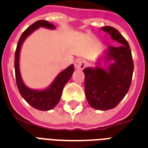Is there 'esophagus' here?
Returning a JSON list of instances; mask_svg holds the SVG:
<instances>
[{"label": "esophagus", "mask_w": 148, "mask_h": 148, "mask_svg": "<svg viewBox=\"0 0 148 148\" xmlns=\"http://www.w3.org/2000/svg\"><path fill=\"white\" fill-rule=\"evenodd\" d=\"M85 66V64L82 60H76L74 62V67L76 70H83Z\"/></svg>", "instance_id": "obj_1"}]
</instances>
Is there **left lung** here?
Here are the masks:
<instances>
[{"label":"left lung","mask_w":148,"mask_h":148,"mask_svg":"<svg viewBox=\"0 0 148 148\" xmlns=\"http://www.w3.org/2000/svg\"><path fill=\"white\" fill-rule=\"evenodd\" d=\"M101 30L121 45L118 47L109 46L104 56L96 62V66L83 70L84 91L87 101L93 109L109 110L116 107L129 91L134 62L129 44L117 29L105 26ZM102 60L106 63L105 68L100 66Z\"/></svg>","instance_id":"1"}]
</instances>
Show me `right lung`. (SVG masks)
Listing matches in <instances>:
<instances>
[{"label":"right lung","instance_id":"1","mask_svg":"<svg viewBox=\"0 0 148 148\" xmlns=\"http://www.w3.org/2000/svg\"><path fill=\"white\" fill-rule=\"evenodd\" d=\"M45 28L48 29H55L56 27L49 21L39 20L31 25L25 31L21 34V37L17 45L15 56H14V70H15V77L18 91L22 98L29 103L31 106L41 111H48L53 109L58 104L61 98L62 92L65 84L69 82L74 73V65L71 64L66 69L60 72L55 77L53 82L44 89L30 88L25 85L22 80L21 72H20V51L21 46L25 40L31 35L33 32L39 28Z\"/></svg>","mask_w":148,"mask_h":148}]
</instances>
